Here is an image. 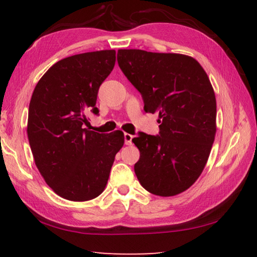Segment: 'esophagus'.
I'll return each mask as SVG.
<instances>
[{
  "label": "esophagus",
  "mask_w": 257,
  "mask_h": 257,
  "mask_svg": "<svg viewBox=\"0 0 257 257\" xmlns=\"http://www.w3.org/2000/svg\"><path fill=\"white\" fill-rule=\"evenodd\" d=\"M133 138H134L133 135L125 133L124 134V144L125 145H132L133 144Z\"/></svg>",
  "instance_id": "esophagus-1"
}]
</instances>
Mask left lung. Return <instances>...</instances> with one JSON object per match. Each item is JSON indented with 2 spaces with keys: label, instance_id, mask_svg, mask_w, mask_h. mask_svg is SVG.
<instances>
[{
  "label": "left lung",
  "instance_id": "left-lung-1",
  "mask_svg": "<svg viewBox=\"0 0 257 257\" xmlns=\"http://www.w3.org/2000/svg\"><path fill=\"white\" fill-rule=\"evenodd\" d=\"M121 71L141 92L146 112H158L160 136L139 133L135 173L145 190L173 197L201 175L217 132V102L207 73L188 55L119 49Z\"/></svg>",
  "mask_w": 257,
  "mask_h": 257
}]
</instances>
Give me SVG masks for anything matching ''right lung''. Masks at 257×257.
<instances>
[{"mask_svg": "<svg viewBox=\"0 0 257 257\" xmlns=\"http://www.w3.org/2000/svg\"><path fill=\"white\" fill-rule=\"evenodd\" d=\"M115 64V50L66 57L46 72L32 93L27 134L37 169L56 194L83 202L103 192L121 130L99 134L84 128L86 113L97 114L99 87Z\"/></svg>", "mask_w": 257, "mask_h": 257, "instance_id": "obj_1", "label": "right lung"}]
</instances>
